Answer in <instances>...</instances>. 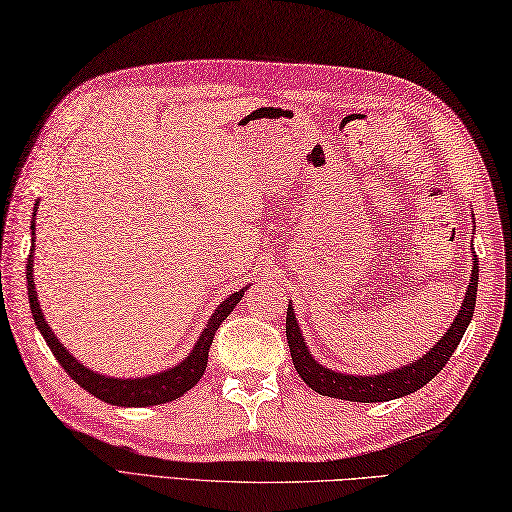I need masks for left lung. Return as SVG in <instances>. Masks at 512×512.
<instances>
[{
    "instance_id": "left-lung-1",
    "label": "left lung",
    "mask_w": 512,
    "mask_h": 512,
    "mask_svg": "<svg viewBox=\"0 0 512 512\" xmlns=\"http://www.w3.org/2000/svg\"><path fill=\"white\" fill-rule=\"evenodd\" d=\"M477 280H479V260L473 258L471 283H468L460 314L455 316L453 325L448 327V331L440 340H437L435 347L429 353H424L420 360L404 364L400 369L384 371L380 375H351V373H338L333 369L322 367V364L311 356L305 336H302V331L298 327L294 307L289 305L285 327H287L291 360H294L298 375L305 380L307 387H311L316 393L329 395V398H338V400H349V402H389L395 398H404V395L409 393H415L446 367V362L451 360L453 351L457 349V344H460L466 327L471 325V318L475 311V298H477Z\"/></svg>"
}]
</instances>
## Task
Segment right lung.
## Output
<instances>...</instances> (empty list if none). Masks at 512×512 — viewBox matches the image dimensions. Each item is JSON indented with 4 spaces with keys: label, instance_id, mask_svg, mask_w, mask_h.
<instances>
[{
    "label": "right lung",
    "instance_id": "right-lung-1",
    "mask_svg": "<svg viewBox=\"0 0 512 512\" xmlns=\"http://www.w3.org/2000/svg\"><path fill=\"white\" fill-rule=\"evenodd\" d=\"M37 212V210H35ZM30 227L35 229V216ZM35 234V232H33ZM33 247H30V256H28V267H26V278H28V300H30V311H33L35 325L44 336L46 344L50 351L55 353L57 362L64 367V371L75 380L81 389H86L88 393L95 395V398L114 404V406H154V404H165L172 402L176 398H181L183 393L190 391L194 384L201 380V375L205 373L207 367V353H210L212 340L216 336V329L221 327V322L232 314L234 307L241 302L243 294L247 287H243L236 294H229L221 305L214 309V314L207 322V327L201 331L196 344L192 347V353L185 360H181L174 367L165 369L161 373L154 375H143V378H110V375H101L97 371H92L88 367L70 356V351L57 340L55 333L48 327V322L41 314L39 300H37V291H35V278H33Z\"/></svg>",
    "mask_w": 512,
    "mask_h": 512
}]
</instances>
